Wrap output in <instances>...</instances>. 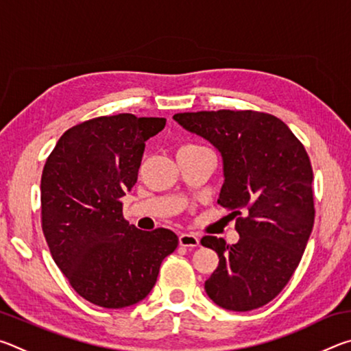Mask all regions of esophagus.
Segmentation results:
<instances>
[{
    "label": "esophagus",
    "instance_id": "1",
    "mask_svg": "<svg viewBox=\"0 0 351 351\" xmlns=\"http://www.w3.org/2000/svg\"><path fill=\"white\" fill-rule=\"evenodd\" d=\"M180 245L184 247H197L199 245V239L195 234H181Z\"/></svg>",
    "mask_w": 351,
    "mask_h": 351
}]
</instances>
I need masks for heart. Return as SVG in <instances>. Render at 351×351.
I'll return each mask as SVG.
<instances>
[{"instance_id":"obj_1","label":"heart","mask_w":351,"mask_h":351,"mask_svg":"<svg viewBox=\"0 0 351 351\" xmlns=\"http://www.w3.org/2000/svg\"><path fill=\"white\" fill-rule=\"evenodd\" d=\"M186 147H197V145H192V144H187V145H182L181 148H186Z\"/></svg>"}]
</instances>
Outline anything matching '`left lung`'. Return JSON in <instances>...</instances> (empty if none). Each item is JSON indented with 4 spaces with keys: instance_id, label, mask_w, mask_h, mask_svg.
<instances>
[{
    "instance_id": "obj_1",
    "label": "left lung",
    "mask_w": 351,
    "mask_h": 351,
    "mask_svg": "<svg viewBox=\"0 0 351 351\" xmlns=\"http://www.w3.org/2000/svg\"><path fill=\"white\" fill-rule=\"evenodd\" d=\"M173 119L221 153L218 204L230 210L240 234L235 245L212 235L201 239L219 258L206 293L230 311L263 306L287 287L313 230L310 156L287 123L268 112L197 111Z\"/></svg>"
}]
</instances>
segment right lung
<instances>
[{
	"mask_svg": "<svg viewBox=\"0 0 351 351\" xmlns=\"http://www.w3.org/2000/svg\"><path fill=\"white\" fill-rule=\"evenodd\" d=\"M164 127V117L130 112L94 117L66 130L46 159L41 229L71 287L97 306L145 299L178 246L169 229L130 224L121 201L138 181L145 141Z\"/></svg>",
	"mask_w": 351,
	"mask_h": 351,
	"instance_id": "obj_1",
	"label": "right lung"
}]
</instances>
